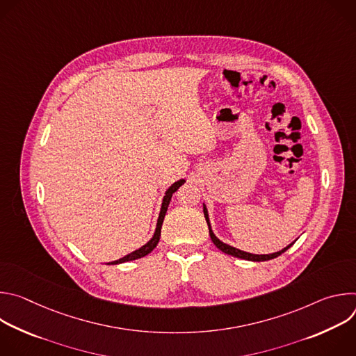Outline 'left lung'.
Here are the masks:
<instances>
[{
  "instance_id": "8db88e82",
  "label": "left lung",
  "mask_w": 356,
  "mask_h": 356,
  "mask_svg": "<svg viewBox=\"0 0 356 356\" xmlns=\"http://www.w3.org/2000/svg\"><path fill=\"white\" fill-rule=\"evenodd\" d=\"M202 211H204V217H206V221H207V225H209V231H210V236H211V241L214 242V245L222 250L224 253H227V255H231L234 258H239V259H245V261H250V262H265V261H270V259H275L277 257H280L283 252H286L294 242L289 243L286 248H283L282 250H277V252H273V253H268V255H257V253H249V252H245V250H241L238 248H234L225 242H222L221 239H218L211 228V222H210V217H209V210H207V206L202 202Z\"/></svg>"
}]
</instances>
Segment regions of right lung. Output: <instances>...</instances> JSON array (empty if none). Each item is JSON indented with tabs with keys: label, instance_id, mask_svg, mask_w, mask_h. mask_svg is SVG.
I'll return each instance as SVG.
<instances>
[{
	"label": "right lung",
	"instance_id": "obj_1",
	"mask_svg": "<svg viewBox=\"0 0 356 356\" xmlns=\"http://www.w3.org/2000/svg\"><path fill=\"white\" fill-rule=\"evenodd\" d=\"M186 183L184 179H180L177 181H175L166 191H165V195L162 198V206H161V211H159V217H158V221H156V228H155V232L154 235H152V238L145 243L142 245L139 249H135L134 252L128 253V255H125L124 258L121 259H117L114 262H108L107 265H120V264H124V262H129V261H135V259H139V258H143L146 257L147 253H150L152 250H154L161 239V229H162V224H163V220H165V216H166V211H168V207H169V202L172 200V195L175 191H177V188L180 186H183Z\"/></svg>",
	"mask_w": 356,
	"mask_h": 356
}]
</instances>
